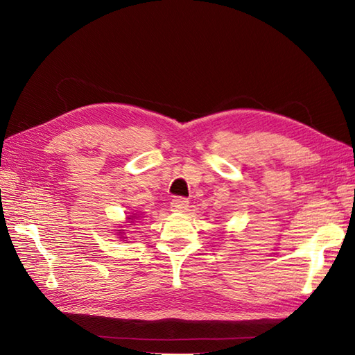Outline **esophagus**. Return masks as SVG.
Instances as JSON below:
<instances>
[{"mask_svg": "<svg viewBox=\"0 0 355 355\" xmlns=\"http://www.w3.org/2000/svg\"><path fill=\"white\" fill-rule=\"evenodd\" d=\"M187 207H189V201L186 198H175L171 202L172 212H186Z\"/></svg>", "mask_w": 355, "mask_h": 355, "instance_id": "1", "label": "esophagus"}]
</instances>
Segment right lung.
Masks as SVG:
<instances>
[{
	"instance_id": "obj_1",
	"label": "right lung",
	"mask_w": 355,
	"mask_h": 355,
	"mask_svg": "<svg viewBox=\"0 0 355 355\" xmlns=\"http://www.w3.org/2000/svg\"><path fill=\"white\" fill-rule=\"evenodd\" d=\"M140 215V214H139ZM137 214H131V215H128L126 216V223H130V224H126L128 225V227H130V225H132L134 223H135V220H139V216ZM120 227H122V225H120ZM117 233H119V238L120 239H122V241H126L128 239V236H125V232L123 230H116Z\"/></svg>"
}]
</instances>
